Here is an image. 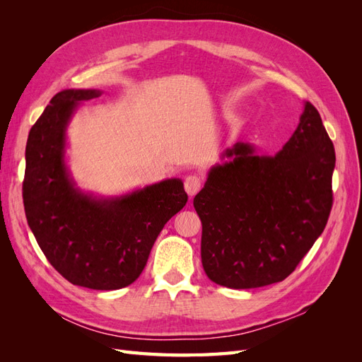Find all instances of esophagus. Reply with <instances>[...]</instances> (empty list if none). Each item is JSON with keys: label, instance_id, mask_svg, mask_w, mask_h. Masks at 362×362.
<instances>
[{"label": "esophagus", "instance_id": "obj_1", "mask_svg": "<svg viewBox=\"0 0 362 362\" xmlns=\"http://www.w3.org/2000/svg\"><path fill=\"white\" fill-rule=\"evenodd\" d=\"M201 185H202V180L201 177H198V175H187L184 180V189L189 193L190 198H193V196L201 190Z\"/></svg>", "mask_w": 362, "mask_h": 362}]
</instances>
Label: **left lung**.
<instances>
[{
    "instance_id": "1",
    "label": "left lung",
    "mask_w": 362,
    "mask_h": 362,
    "mask_svg": "<svg viewBox=\"0 0 362 362\" xmlns=\"http://www.w3.org/2000/svg\"><path fill=\"white\" fill-rule=\"evenodd\" d=\"M208 173L193 205L202 222L206 276L228 288L281 282L320 237L332 208L334 145L305 103L300 122L275 157L237 144Z\"/></svg>"
}]
</instances>
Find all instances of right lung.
I'll list each match as a JSON object with an SVG mask.
<instances>
[{
	"instance_id": "right-lung-1",
	"label": "right lung",
	"mask_w": 362,
	"mask_h": 362,
	"mask_svg": "<svg viewBox=\"0 0 362 362\" xmlns=\"http://www.w3.org/2000/svg\"><path fill=\"white\" fill-rule=\"evenodd\" d=\"M100 95L68 89L52 96L30 129L23 198L39 247L64 279L117 290L140 276L163 226L189 198L178 178L108 199L75 187L64 163L66 127L80 103Z\"/></svg>"
}]
</instances>
